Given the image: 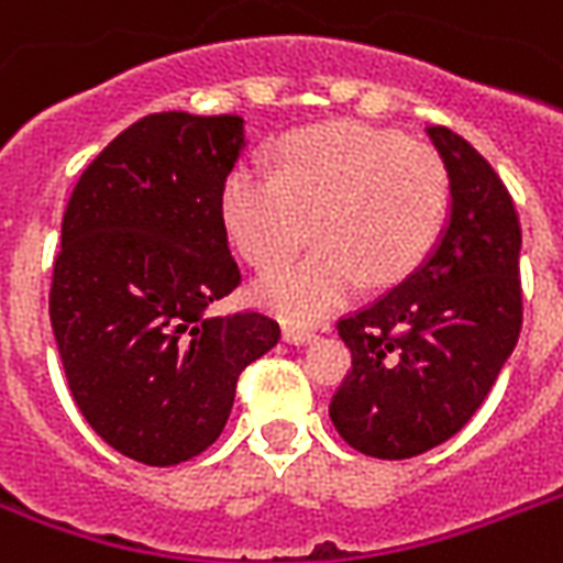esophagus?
Instances as JSON below:
<instances>
[{
	"instance_id": "obj_1",
	"label": "esophagus",
	"mask_w": 563,
	"mask_h": 563,
	"mask_svg": "<svg viewBox=\"0 0 563 563\" xmlns=\"http://www.w3.org/2000/svg\"><path fill=\"white\" fill-rule=\"evenodd\" d=\"M316 333L310 328H298V324H283V342H289V345H307L312 342Z\"/></svg>"
}]
</instances>
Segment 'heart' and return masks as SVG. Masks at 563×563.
<instances>
[{
  "mask_svg": "<svg viewBox=\"0 0 563 563\" xmlns=\"http://www.w3.org/2000/svg\"><path fill=\"white\" fill-rule=\"evenodd\" d=\"M280 170L242 162L221 186L227 233L256 268L289 260L316 224L319 247L256 283L260 307L312 324L345 307L368 280L416 272L449 212V174L428 144L339 120L291 132Z\"/></svg>",
  "mask_w": 563,
  "mask_h": 563,
  "instance_id": "1",
  "label": "heart"
}]
</instances>
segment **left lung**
<instances>
[{"label":"left lung","mask_w":563,"mask_h":563,"mask_svg":"<svg viewBox=\"0 0 563 563\" xmlns=\"http://www.w3.org/2000/svg\"><path fill=\"white\" fill-rule=\"evenodd\" d=\"M449 174V218L396 289L339 321L351 372L330 401L339 437L380 461L445 443L496 384L522 328L514 200L487 158L445 126H424Z\"/></svg>","instance_id":"obj_1"}]
</instances>
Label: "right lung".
<instances>
[{"label":"right lung","mask_w":563,"mask_h":563,"mask_svg":"<svg viewBox=\"0 0 563 563\" xmlns=\"http://www.w3.org/2000/svg\"><path fill=\"white\" fill-rule=\"evenodd\" d=\"M244 120L158 111L85 167L62 221L49 319L76 407L132 461L174 466L221 437L235 380L277 345L260 312L209 316L242 274L221 186Z\"/></svg>","instance_id":"add662e5"}]
</instances>
